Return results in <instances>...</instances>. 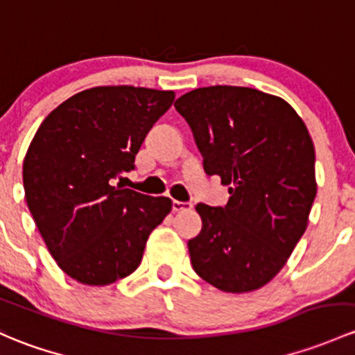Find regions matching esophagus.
Segmentation results:
<instances>
[{
    "instance_id": "34e87169",
    "label": "esophagus",
    "mask_w": 355,
    "mask_h": 355,
    "mask_svg": "<svg viewBox=\"0 0 355 355\" xmlns=\"http://www.w3.org/2000/svg\"><path fill=\"white\" fill-rule=\"evenodd\" d=\"M171 207H173L175 212H180V211H190L192 209V202H180V200H173L171 202Z\"/></svg>"
}]
</instances>
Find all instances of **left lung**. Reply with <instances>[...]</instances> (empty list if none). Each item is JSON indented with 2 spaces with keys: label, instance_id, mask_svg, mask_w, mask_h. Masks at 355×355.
Returning <instances> with one entry per match:
<instances>
[{
  "label": "left lung",
  "instance_id": "8db88e82",
  "mask_svg": "<svg viewBox=\"0 0 355 355\" xmlns=\"http://www.w3.org/2000/svg\"><path fill=\"white\" fill-rule=\"evenodd\" d=\"M207 175L227 185L225 207L197 204L202 230L189 240L199 277L225 293L260 289L286 266L316 197L315 146L296 110L245 87L197 88L175 102Z\"/></svg>",
  "mask_w": 355,
  "mask_h": 355
}]
</instances>
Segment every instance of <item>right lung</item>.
<instances>
[{"label": "right lung", "mask_w": 355, "mask_h": 355, "mask_svg": "<svg viewBox=\"0 0 355 355\" xmlns=\"http://www.w3.org/2000/svg\"><path fill=\"white\" fill-rule=\"evenodd\" d=\"M173 92L96 87L44 119L24 159L25 199L58 266L74 281L107 286L139 267L148 236L171 211L168 197L114 185Z\"/></svg>", "instance_id": "1"}]
</instances>
